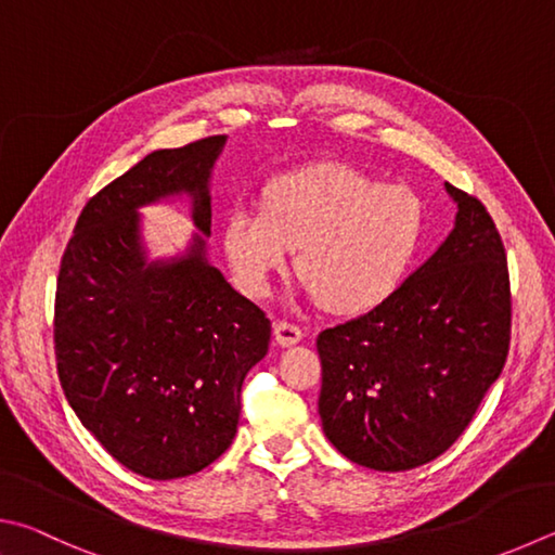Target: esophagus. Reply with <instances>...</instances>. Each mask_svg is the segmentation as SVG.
<instances>
[{
  "mask_svg": "<svg viewBox=\"0 0 555 555\" xmlns=\"http://www.w3.org/2000/svg\"><path fill=\"white\" fill-rule=\"evenodd\" d=\"M274 337L281 347H294L298 345L300 339H304V330L294 322H286V320H279L276 327H274Z\"/></svg>",
  "mask_w": 555,
  "mask_h": 555,
  "instance_id": "obj_1",
  "label": "esophagus"
}]
</instances>
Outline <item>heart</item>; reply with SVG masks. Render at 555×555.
<instances>
[{
  "label": "heart",
  "mask_w": 555,
  "mask_h": 555,
  "mask_svg": "<svg viewBox=\"0 0 555 555\" xmlns=\"http://www.w3.org/2000/svg\"><path fill=\"white\" fill-rule=\"evenodd\" d=\"M422 235L425 204L410 186L315 163L271 179L261 210H230L220 243L245 296H269L296 249L306 296L339 315H361L396 294Z\"/></svg>",
  "instance_id": "1"
}]
</instances>
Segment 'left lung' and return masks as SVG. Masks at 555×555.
I'll use <instances>...</instances> for the list:
<instances>
[{"label":"left lung","instance_id":"8db88e82","mask_svg":"<svg viewBox=\"0 0 555 555\" xmlns=\"http://www.w3.org/2000/svg\"><path fill=\"white\" fill-rule=\"evenodd\" d=\"M444 243L386 304L318 335L322 431L349 461L410 470L444 453L509 349L505 247L478 198L444 184Z\"/></svg>","mask_w":555,"mask_h":555}]
</instances>
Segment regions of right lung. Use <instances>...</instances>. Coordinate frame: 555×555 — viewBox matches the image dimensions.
<instances>
[{
    "mask_svg": "<svg viewBox=\"0 0 555 555\" xmlns=\"http://www.w3.org/2000/svg\"><path fill=\"white\" fill-rule=\"evenodd\" d=\"M228 135L155 150L89 198L57 274L55 359L87 431L128 470H204L237 431L271 322L210 264V179ZM186 197L188 247L149 257L139 208Z\"/></svg>",
    "mask_w": 555,
    "mask_h": 555,
    "instance_id": "obj_1",
    "label": "right lung"
}]
</instances>
